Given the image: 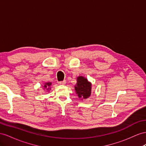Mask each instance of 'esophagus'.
<instances>
[{"instance_id": "esophagus-1", "label": "esophagus", "mask_w": 146, "mask_h": 146, "mask_svg": "<svg viewBox=\"0 0 146 146\" xmlns=\"http://www.w3.org/2000/svg\"><path fill=\"white\" fill-rule=\"evenodd\" d=\"M58 84H61V85H65L66 84V81L63 80L62 81H60V82H58Z\"/></svg>"}]
</instances>
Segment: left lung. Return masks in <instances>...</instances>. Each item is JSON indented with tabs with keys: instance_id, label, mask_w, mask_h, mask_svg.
Segmentation results:
<instances>
[{
	"instance_id": "obj_1",
	"label": "left lung",
	"mask_w": 146,
	"mask_h": 146,
	"mask_svg": "<svg viewBox=\"0 0 146 146\" xmlns=\"http://www.w3.org/2000/svg\"><path fill=\"white\" fill-rule=\"evenodd\" d=\"M91 83L86 78L80 76L77 78V83L74 86V90L78 98L81 100L89 98L91 94Z\"/></svg>"
}]
</instances>
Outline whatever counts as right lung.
<instances>
[{
	"label": "right lung",
	"instance_id": "obj_1",
	"mask_svg": "<svg viewBox=\"0 0 146 146\" xmlns=\"http://www.w3.org/2000/svg\"><path fill=\"white\" fill-rule=\"evenodd\" d=\"M52 85V83H50V82H48V83H44V89H45V90L46 91H49L50 90V86Z\"/></svg>",
	"mask_w": 146,
	"mask_h": 146
}]
</instances>
